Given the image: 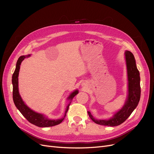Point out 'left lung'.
<instances>
[{
  "instance_id": "8db88e82",
  "label": "left lung",
  "mask_w": 154,
  "mask_h": 154,
  "mask_svg": "<svg viewBox=\"0 0 154 154\" xmlns=\"http://www.w3.org/2000/svg\"><path fill=\"white\" fill-rule=\"evenodd\" d=\"M128 78V95L124 105L115 113L113 117L108 120H97L88 112L89 117L96 124L107 126H117L123 123L131 114L137 106L140 99L141 88L140 72L137 69L134 55L129 51L125 52Z\"/></svg>"
}]
</instances>
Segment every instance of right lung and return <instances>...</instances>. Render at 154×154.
Wrapping results in <instances>:
<instances>
[{
	"label": "right lung",
	"instance_id": "1",
	"mask_svg": "<svg viewBox=\"0 0 154 154\" xmlns=\"http://www.w3.org/2000/svg\"><path fill=\"white\" fill-rule=\"evenodd\" d=\"M28 56H30V55L20 56L16 63V69L14 70V72L12 77V83H13V98L14 103L17 109H18L19 111L21 113V114L27 119V121L28 122H30V123H32V124H34L35 126L41 127V128H46V127H51V126H56V125L60 124L64 120L71 102H70V103L68 104V106H66V109L65 110L64 117L60 119H57V120H51V119H49L48 117H45L44 115L41 114V113H38L33 111L30 109L29 107L25 105L24 101H23L22 98H21V96L19 93L18 75H19L20 65L21 63V62L25 58ZM78 93H79L78 90H75V91H73L72 93L70 94L69 96H68V100H70L71 101L73 98L74 96L77 95Z\"/></svg>",
	"mask_w": 154,
	"mask_h": 154
}]
</instances>
